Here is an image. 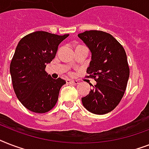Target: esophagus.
<instances>
[{
  "label": "esophagus",
  "instance_id": "34e87169",
  "mask_svg": "<svg viewBox=\"0 0 149 149\" xmlns=\"http://www.w3.org/2000/svg\"><path fill=\"white\" fill-rule=\"evenodd\" d=\"M66 83H67V84H74V85H77V84H79V82L77 81V80H72V79H66Z\"/></svg>",
  "mask_w": 149,
  "mask_h": 149
}]
</instances>
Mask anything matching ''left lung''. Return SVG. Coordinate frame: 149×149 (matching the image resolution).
Here are the masks:
<instances>
[{
	"label": "left lung",
	"instance_id": "1",
	"mask_svg": "<svg viewBox=\"0 0 149 149\" xmlns=\"http://www.w3.org/2000/svg\"><path fill=\"white\" fill-rule=\"evenodd\" d=\"M78 37L91 51L86 72L97 82L90 93L82 97L83 105L95 114L109 113L120 101L129 79L126 52L111 34L104 31H86Z\"/></svg>",
	"mask_w": 149,
	"mask_h": 149
}]
</instances>
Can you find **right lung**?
<instances>
[{"label": "right lung", "instance_id": "right-lung-1", "mask_svg": "<svg viewBox=\"0 0 149 149\" xmlns=\"http://www.w3.org/2000/svg\"><path fill=\"white\" fill-rule=\"evenodd\" d=\"M68 36L38 31L25 36L17 44L10 73L17 99L29 111L45 113L56 105L65 81L52 78L45 69L55 58L58 45Z\"/></svg>", "mask_w": 149, "mask_h": 149}]
</instances>
